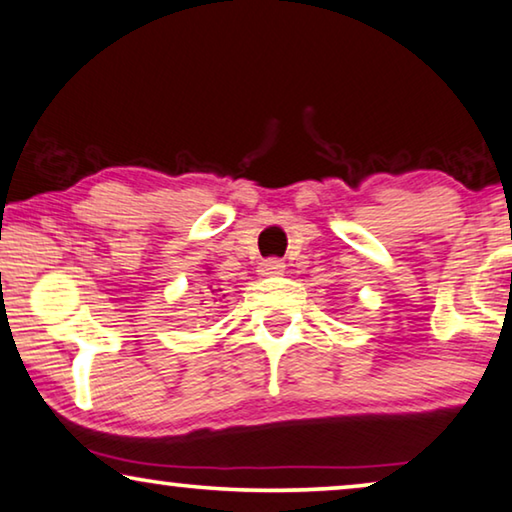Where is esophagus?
Instances as JSON below:
<instances>
[{
  "instance_id": "obj_1",
  "label": "esophagus",
  "mask_w": 512,
  "mask_h": 512,
  "mask_svg": "<svg viewBox=\"0 0 512 512\" xmlns=\"http://www.w3.org/2000/svg\"><path fill=\"white\" fill-rule=\"evenodd\" d=\"M286 265L279 261V258H268V261H263L258 265V274L261 277H277V274H284Z\"/></svg>"
}]
</instances>
